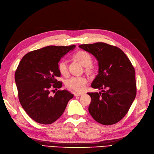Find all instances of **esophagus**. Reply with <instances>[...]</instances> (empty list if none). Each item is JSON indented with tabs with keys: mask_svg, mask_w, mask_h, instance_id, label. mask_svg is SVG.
<instances>
[{
	"mask_svg": "<svg viewBox=\"0 0 154 154\" xmlns=\"http://www.w3.org/2000/svg\"><path fill=\"white\" fill-rule=\"evenodd\" d=\"M83 95V93H75V94H74V95H75V97H77V96H81Z\"/></svg>",
	"mask_w": 154,
	"mask_h": 154,
	"instance_id": "34e87169",
	"label": "esophagus"
}]
</instances>
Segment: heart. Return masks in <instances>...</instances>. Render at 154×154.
<instances>
[{"mask_svg":"<svg viewBox=\"0 0 154 154\" xmlns=\"http://www.w3.org/2000/svg\"><path fill=\"white\" fill-rule=\"evenodd\" d=\"M73 59L84 66V72L89 76H93L97 72L96 66L92 64V56L91 54L84 51H79L73 54ZM59 71L64 77L68 75V66L65 61H62L59 63ZM88 83L86 78L84 77H72L65 82V85L75 91H82Z\"/></svg>","mask_w":154,"mask_h":154,"instance_id":"obj_1","label":"heart"}]
</instances>
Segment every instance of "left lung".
Segmentation results:
<instances>
[{"mask_svg": "<svg viewBox=\"0 0 154 154\" xmlns=\"http://www.w3.org/2000/svg\"><path fill=\"white\" fill-rule=\"evenodd\" d=\"M79 47L93 54L98 62V74L91 87L102 92L88 93L91 98L89 112L102 125L116 123L126 115L136 98L134 68L116 46L98 42Z\"/></svg>", "mask_w": 154, "mask_h": 154, "instance_id": "1", "label": "left lung"}]
</instances>
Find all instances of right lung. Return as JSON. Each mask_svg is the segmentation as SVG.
Masks as SVG:
<instances>
[{"label": "right lung", "mask_w": 154, "mask_h": 154, "mask_svg": "<svg viewBox=\"0 0 154 154\" xmlns=\"http://www.w3.org/2000/svg\"><path fill=\"white\" fill-rule=\"evenodd\" d=\"M75 47L47 46L29 52L20 62L14 74L19 101L33 120L48 125L56 122L64 111L73 95L61 88L62 82L58 63L62 57ZM55 93L54 96L51 92Z\"/></svg>", "instance_id": "obj_1"}]
</instances>
